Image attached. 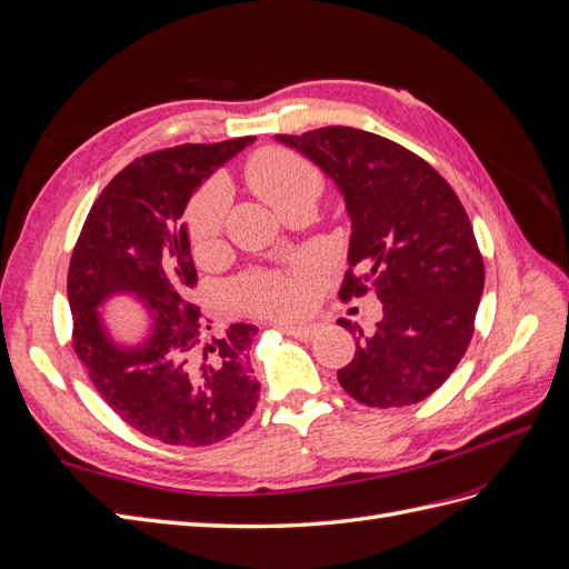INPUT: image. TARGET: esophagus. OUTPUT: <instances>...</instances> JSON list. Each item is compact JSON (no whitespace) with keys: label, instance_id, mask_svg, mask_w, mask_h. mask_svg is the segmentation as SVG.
Wrapping results in <instances>:
<instances>
[{"label":"esophagus","instance_id":"esophagus-1","mask_svg":"<svg viewBox=\"0 0 569 569\" xmlns=\"http://www.w3.org/2000/svg\"><path fill=\"white\" fill-rule=\"evenodd\" d=\"M274 327H280L282 332H287V335H291V337H297V339H311L313 332H316V327H313L311 322H287V320H278V322H274Z\"/></svg>","mask_w":569,"mask_h":569}]
</instances>
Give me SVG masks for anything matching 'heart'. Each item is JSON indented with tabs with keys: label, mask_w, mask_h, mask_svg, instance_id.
<instances>
[{
	"label": "heart",
	"mask_w": 569,
	"mask_h": 569,
	"mask_svg": "<svg viewBox=\"0 0 569 569\" xmlns=\"http://www.w3.org/2000/svg\"><path fill=\"white\" fill-rule=\"evenodd\" d=\"M249 182L274 211L301 197H316L322 192V178L318 168L287 149H266L249 163ZM230 203V187L226 180L213 178L206 182L187 206V230L197 249L211 247L222 230ZM316 268L313 258H301L295 270H261L249 272L237 282V299L251 311L289 316L306 303V274Z\"/></svg>",
	"instance_id": "obj_1"
}]
</instances>
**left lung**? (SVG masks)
<instances>
[{
    "label": "left lung",
    "mask_w": 569,
    "mask_h": 569,
    "mask_svg": "<svg viewBox=\"0 0 569 569\" xmlns=\"http://www.w3.org/2000/svg\"><path fill=\"white\" fill-rule=\"evenodd\" d=\"M274 140L313 161L347 203L351 268L341 299L372 291L382 303L372 335L337 322L358 335L339 385L375 408L420 403L460 363L485 291V263L460 199L432 166L380 134L330 126Z\"/></svg>",
    "instance_id": "1"
}]
</instances>
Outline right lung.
<instances>
[{
	"mask_svg": "<svg viewBox=\"0 0 569 569\" xmlns=\"http://www.w3.org/2000/svg\"><path fill=\"white\" fill-rule=\"evenodd\" d=\"M253 137L180 144L132 161L104 187L84 220L68 268L73 349L120 420L173 446H209L242 427L261 385L249 363L258 327L211 332L194 301L197 268L180 222L187 201ZM134 296L148 335L120 345L100 308Z\"/></svg>",
	"mask_w": 569,
	"mask_h": 569,
	"instance_id": "add662e5",
	"label": "right lung"
}]
</instances>
